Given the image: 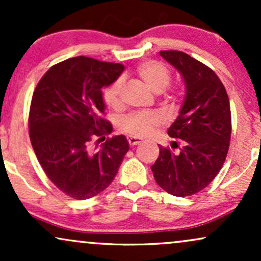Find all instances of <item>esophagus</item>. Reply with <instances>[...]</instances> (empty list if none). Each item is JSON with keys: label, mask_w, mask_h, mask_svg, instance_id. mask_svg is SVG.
Segmentation results:
<instances>
[{"label": "esophagus", "mask_w": 261, "mask_h": 261, "mask_svg": "<svg viewBox=\"0 0 261 261\" xmlns=\"http://www.w3.org/2000/svg\"><path fill=\"white\" fill-rule=\"evenodd\" d=\"M127 141H128V145L130 146H137L142 142V139H139V137H134V136H128Z\"/></svg>", "instance_id": "1"}]
</instances>
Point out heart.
Wrapping results in <instances>:
<instances>
[{
	"label": "heart",
	"mask_w": 261,
	"mask_h": 261,
	"mask_svg": "<svg viewBox=\"0 0 261 261\" xmlns=\"http://www.w3.org/2000/svg\"><path fill=\"white\" fill-rule=\"evenodd\" d=\"M136 72L140 79L155 93L163 92L170 83V71L158 61H145L137 66ZM124 80L118 77L104 87L103 100L112 109L119 110L122 107L121 92ZM180 95L178 88H170L167 99L175 100ZM158 125V118L152 113L134 112L122 116L119 121V128L122 133L134 137H145Z\"/></svg>",
	"instance_id": "obj_1"
}]
</instances>
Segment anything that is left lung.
<instances>
[{
  "label": "left lung",
  "mask_w": 261,
  "mask_h": 261,
  "mask_svg": "<svg viewBox=\"0 0 261 261\" xmlns=\"http://www.w3.org/2000/svg\"><path fill=\"white\" fill-rule=\"evenodd\" d=\"M180 71L187 94L168 135L181 142L179 152L161 147L151 167L157 184L174 196L199 193L222 168L229 148L232 118L223 83L212 68L178 50L160 51ZM179 147L178 142H174ZM173 148V146H172Z\"/></svg>",
  "instance_id": "left-lung-1"
}]
</instances>
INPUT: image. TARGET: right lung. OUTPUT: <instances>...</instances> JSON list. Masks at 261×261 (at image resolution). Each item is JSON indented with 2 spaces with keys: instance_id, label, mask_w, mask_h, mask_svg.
<instances>
[{
  "instance_id": "obj_1",
  "label": "right lung",
  "mask_w": 261,
  "mask_h": 261,
  "mask_svg": "<svg viewBox=\"0 0 261 261\" xmlns=\"http://www.w3.org/2000/svg\"><path fill=\"white\" fill-rule=\"evenodd\" d=\"M124 65L77 56L51 66L39 81L29 109V137L41 168L59 190L86 200L112 184L128 142L108 137L93 151V140H106L113 126L106 119L101 88L118 79Z\"/></svg>"
}]
</instances>
